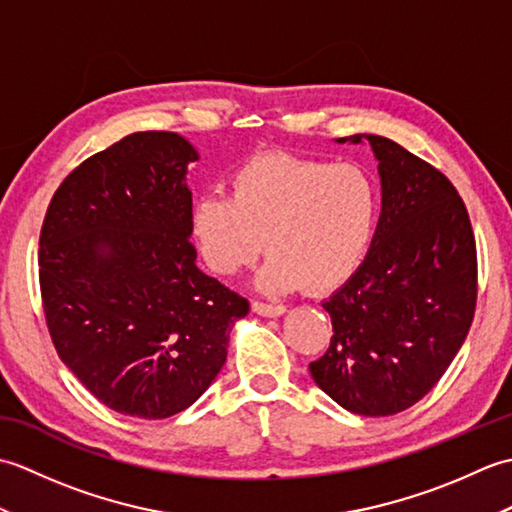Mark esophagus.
<instances>
[{
	"label": "esophagus",
	"mask_w": 512,
	"mask_h": 512,
	"mask_svg": "<svg viewBox=\"0 0 512 512\" xmlns=\"http://www.w3.org/2000/svg\"><path fill=\"white\" fill-rule=\"evenodd\" d=\"M253 310L257 314H262V317H281V314L286 312L284 306H275V303H264V301H253Z\"/></svg>",
	"instance_id": "obj_1"
}]
</instances>
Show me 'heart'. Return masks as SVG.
<instances>
[{
  "label": "heart",
  "instance_id": "1",
  "mask_svg": "<svg viewBox=\"0 0 512 512\" xmlns=\"http://www.w3.org/2000/svg\"><path fill=\"white\" fill-rule=\"evenodd\" d=\"M378 215L380 189L365 167L264 154L233 173L231 195L195 198L189 228L215 275L239 273L266 248L264 290L325 292L363 264Z\"/></svg>",
  "mask_w": 512,
  "mask_h": 512
}]
</instances>
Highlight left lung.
<instances>
[{
    "mask_svg": "<svg viewBox=\"0 0 512 512\" xmlns=\"http://www.w3.org/2000/svg\"><path fill=\"white\" fill-rule=\"evenodd\" d=\"M383 209L365 262L323 301L330 347L310 374L358 416H394L427 396L473 323L477 253L469 213L449 178L374 134Z\"/></svg>",
    "mask_w": 512,
    "mask_h": 512,
    "instance_id": "obj_1",
    "label": "left lung"
}]
</instances>
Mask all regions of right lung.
Masks as SVG:
<instances>
[{
	"label": "right lung",
	"instance_id": "obj_1",
	"mask_svg": "<svg viewBox=\"0 0 512 512\" xmlns=\"http://www.w3.org/2000/svg\"><path fill=\"white\" fill-rule=\"evenodd\" d=\"M173 132H136L81 162L39 237L43 312L61 361L103 405L160 420L226 363L248 301L195 266L187 165Z\"/></svg>",
	"mask_w": 512,
	"mask_h": 512
}]
</instances>
